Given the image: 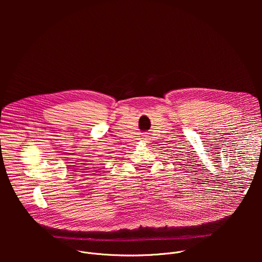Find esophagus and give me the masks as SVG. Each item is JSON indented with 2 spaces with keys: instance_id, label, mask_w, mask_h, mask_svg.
Returning <instances> with one entry per match:
<instances>
[{
  "instance_id": "34e87169",
  "label": "esophagus",
  "mask_w": 262,
  "mask_h": 262,
  "mask_svg": "<svg viewBox=\"0 0 262 262\" xmlns=\"http://www.w3.org/2000/svg\"><path fill=\"white\" fill-rule=\"evenodd\" d=\"M143 140H144V141H147V140H148V137H147V136H143Z\"/></svg>"
}]
</instances>
